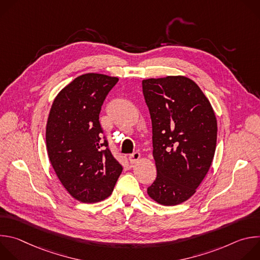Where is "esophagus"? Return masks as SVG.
I'll return each instance as SVG.
<instances>
[{
  "label": "esophagus",
  "mask_w": 260,
  "mask_h": 260,
  "mask_svg": "<svg viewBox=\"0 0 260 260\" xmlns=\"http://www.w3.org/2000/svg\"><path fill=\"white\" fill-rule=\"evenodd\" d=\"M140 157H141V155L139 152H134L128 156V160L131 164H135L140 159Z\"/></svg>",
  "instance_id": "34e87169"
}]
</instances>
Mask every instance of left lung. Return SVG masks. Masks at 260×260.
<instances>
[{
  "label": "left lung",
  "mask_w": 260,
  "mask_h": 260,
  "mask_svg": "<svg viewBox=\"0 0 260 260\" xmlns=\"http://www.w3.org/2000/svg\"><path fill=\"white\" fill-rule=\"evenodd\" d=\"M152 121L155 181L149 197L164 206L187 201L207 175L216 149L217 120L204 92L184 76L142 81Z\"/></svg>",
  "instance_id": "obj_1"
}]
</instances>
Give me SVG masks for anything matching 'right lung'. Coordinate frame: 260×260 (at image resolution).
Instances as JSON below:
<instances>
[{
  "instance_id": "add662e5",
  "label": "right lung",
  "mask_w": 260,
  "mask_h": 260,
  "mask_svg": "<svg viewBox=\"0 0 260 260\" xmlns=\"http://www.w3.org/2000/svg\"><path fill=\"white\" fill-rule=\"evenodd\" d=\"M117 77L88 73L57 94L46 125L49 160L67 191L82 203L112 193L122 166L109 149L99 116Z\"/></svg>"
}]
</instances>
